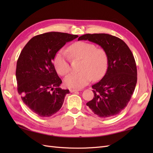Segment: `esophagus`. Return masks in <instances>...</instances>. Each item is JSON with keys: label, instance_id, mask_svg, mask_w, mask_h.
<instances>
[{"label": "esophagus", "instance_id": "esophagus-1", "mask_svg": "<svg viewBox=\"0 0 153 153\" xmlns=\"http://www.w3.org/2000/svg\"><path fill=\"white\" fill-rule=\"evenodd\" d=\"M79 91H80V90H78V89H69V91H70V92H75Z\"/></svg>", "mask_w": 153, "mask_h": 153}]
</instances>
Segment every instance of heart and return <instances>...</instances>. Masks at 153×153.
Listing matches in <instances>:
<instances>
[{"mask_svg": "<svg viewBox=\"0 0 153 153\" xmlns=\"http://www.w3.org/2000/svg\"><path fill=\"white\" fill-rule=\"evenodd\" d=\"M73 59H82L80 72L72 73L64 79V84L70 88H80L87 85L92 80L102 78L107 70L108 58L107 53L101 48L85 41L74 43L68 48ZM54 66L57 73L64 76L70 71L71 67L67 54L63 50L57 52L54 59Z\"/></svg>", "mask_w": 153, "mask_h": 153, "instance_id": "heart-1", "label": "heart"}]
</instances>
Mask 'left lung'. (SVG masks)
I'll list each match as a JSON object with an SVG mask.
<instances>
[{
  "label": "left lung",
  "mask_w": 153,
  "mask_h": 153,
  "mask_svg": "<svg viewBox=\"0 0 153 153\" xmlns=\"http://www.w3.org/2000/svg\"><path fill=\"white\" fill-rule=\"evenodd\" d=\"M79 40L99 45L108 58L107 71L92 86L94 98L86 105L100 117L115 116L127 106L137 84V66L131 51L122 39L108 34H86Z\"/></svg>",
  "instance_id": "left-lung-1"
}]
</instances>
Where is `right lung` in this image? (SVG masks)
<instances>
[{
  "label": "right lung",
  "instance_id": "right-lung-1",
  "mask_svg": "<svg viewBox=\"0 0 153 153\" xmlns=\"http://www.w3.org/2000/svg\"><path fill=\"white\" fill-rule=\"evenodd\" d=\"M77 35L50 32L33 37L22 50L18 59L16 78L18 92L36 114L47 117L57 112L68 89L59 86L62 80L52 61L55 55Z\"/></svg>",
  "mask_w": 153,
  "mask_h": 153
}]
</instances>
